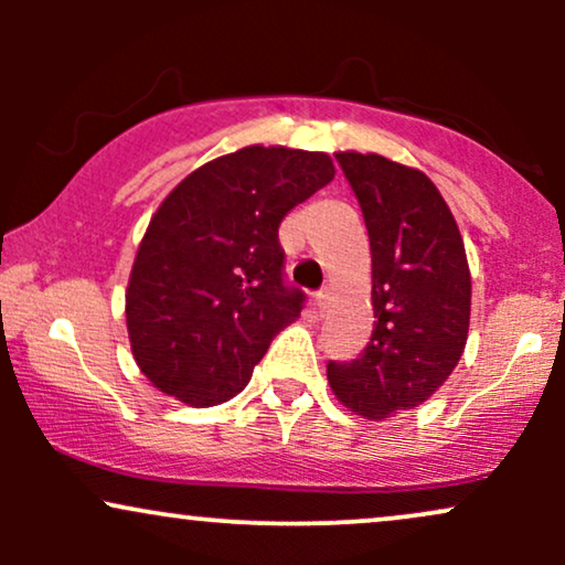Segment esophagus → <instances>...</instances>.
I'll return each mask as SVG.
<instances>
[{"instance_id": "obj_1", "label": "esophagus", "mask_w": 565, "mask_h": 565, "mask_svg": "<svg viewBox=\"0 0 565 565\" xmlns=\"http://www.w3.org/2000/svg\"><path fill=\"white\" fill-rule=\"evenodd\" d=\"M313 302H316V310H319L321 316H327V310H329V289H321V291H316Z\"/></svg>"}]
</instances>
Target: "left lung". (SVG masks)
Instances as JSON below:
<instances>
[{
    "instance_id": "8db88e82",
    "label": "left lung",
    "mask_w": 565,
    "mask_h": 565,
    "mask_svg": "<svg viewBox=\"0 0 565 565\" xmlns=\"http://www.w3.org/2000/svg\"><path fill=\"white\" fill-rule=\"evenodd\" d=\"M372 249L374 332L359 359L329 361L337 398L366 419L414 408L444 385L468 342L470 270L433 180L377 153H334Z\"/></svg>"
}]
</instances>
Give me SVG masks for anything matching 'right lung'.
I'll list each match as a JSON object with an SVG mask.
<instances>
[{
  "label": "right lung",
  "instance_id": "obj_1",
  "mask_svg": "<svg viewBox=\"0 0 565 565\" xmlns=\"http://www.w3.org/2000/svg\"><path fill=\"white\" fill-rule=\"evenodd\" d=\"M321 151L249 146L191 172L148 223L127 287L140 372L191 406L228 401L270 340L300 316L278 225L332 183Z\"/></svg>",
  "mask_w": 565,
  "mask_h": 565
}]
</instances>
